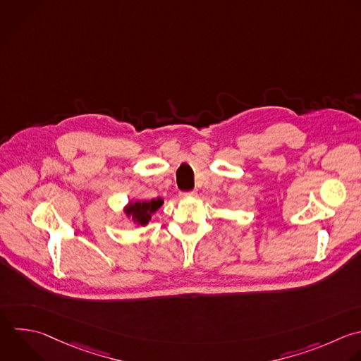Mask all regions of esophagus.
I'll list each match as a JSON object with an SVG mask.
<instances>
[{
  "mask_svg": "<svg viewBox=\"0 0 361 361\" xmlns=\"http://www.w3.org/2000/svg\"><path fill=\"white\" fill-rule=\"evenodd\" d=\"M179 196H180V197H185V199H186V197H196V196H197V193H196V190H190V192H180V193H179Z\"/></svg>",
  "mask_w": 361,
  "mask_h": 361,
  "instance_id": "esophagus-1",
  "label": "esophagus"
}]
</instances>
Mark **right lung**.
Instances as JSON below:
<instances>
[{
	"instance_id": "right-lung-1",
	"label": "right lung",
	"mask_w": 361,
	"mask_h": 361,
	"mask_svg": "<svg viewBox=\"0 0 361 361\" xmlns=\"http://www.w3.org/2000/svg\"><path fill=\"white\" fill-rule=\"evenodd\" d=\"M161 204H162V199H157V200L152 199L151 202H135V203H130L126 212L128 216L133 217V220L144 226L151 219V214L155 213L158 207H161Z\"/></svg>"
}]
</instances>
